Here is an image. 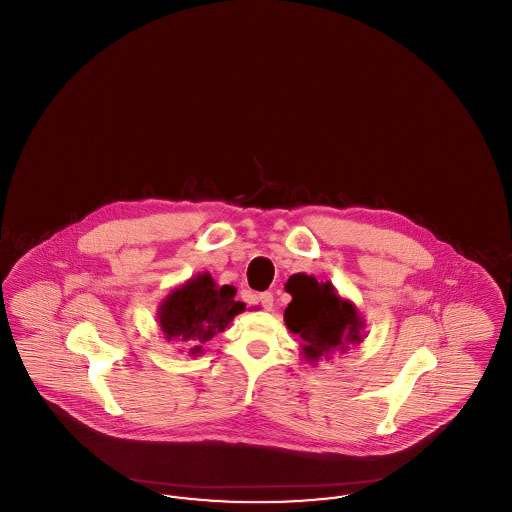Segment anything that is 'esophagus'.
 Segmentation results:
<instances>
[{
	"mask_svg": "<svg viewBox=\"0 0 512 512\" xmlns=\"http://www.w3.org/2000/svg\"><path fill=\"white\" fill-rule=\"evenodd\" d=\"M259 301H261V305H263L265 311H272V307H274V297H272V293H261V295H259Z\"/></svg>",
	"mask_w": 512,
	"mask_h": 512,
	"instance_id": "obj_1",
	"label": "esophagus"
}]
</instances>
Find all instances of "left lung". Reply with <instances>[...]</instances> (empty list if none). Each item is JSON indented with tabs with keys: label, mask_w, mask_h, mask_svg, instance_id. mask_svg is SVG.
Returning <instances> with one entry per match:
<instances>
[{
	"label": "left lung",
	"mask_w": 512,
	"mask_h": 512,
	"mask_svg": "<svg viewBox=\"0 0 512 512\" xmlns=\"http://www.w3.org/2000/svg\"><path fill=\"white\" fill-rule=\"evenodd\" d=\"M284 288L292 295L284 322L301 338V355L307 363L330 361L332 355L345 353L351 345L365 340V318L330 282H318L315 276L297 272Z\"/></svg>",
	"instance_id": "left-lung-1"
}]
</instances>
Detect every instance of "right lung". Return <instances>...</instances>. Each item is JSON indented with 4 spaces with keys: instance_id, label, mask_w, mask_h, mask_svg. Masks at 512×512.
Masks as SVG:
<instances>
[{
    "instance_id": "right-lung-1",
    "label": "right lung",
    "mask_w": 512,
    "mask_h": 512,
    "mask_svg": "<svg viewBox=\"0 0 512 512\" xmlns=\"http://www.w3.org/2000/svg\"><path fill=\"white\" fill-rule=\"evenodd\" d=\"M234 286H219L209 272H199L172 288L157 307V322L167 341L184 345L190 357L203 355V343L228 328L245 303L236 301ZM180 349V351H184Z\"/></svg>"
}]
</instances>
